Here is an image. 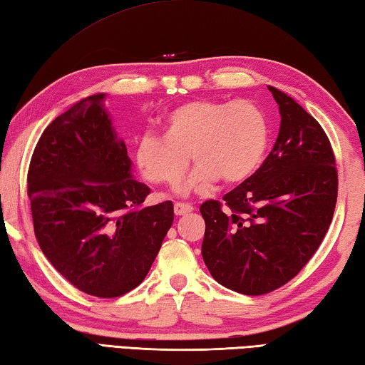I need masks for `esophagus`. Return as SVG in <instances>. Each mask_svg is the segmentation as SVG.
Here are the masks:
<instances>
[{
	"label": "esophagus",
	"instance_id": "34e87169",
	"mask_svg": "<svg viewBox=\"0 0 365 365\" xmlns=\"http://www.w3.org/2000/svg\"><path fill=\"white\" fill-rule=\"evenodd\" d=\"M193 210V205L188 204V202H175L174 204V212L175 215H185L188 214V212Z\"/></svg>",
	"mask_w": 365,
	"mask_h": 365
}]
</instances>
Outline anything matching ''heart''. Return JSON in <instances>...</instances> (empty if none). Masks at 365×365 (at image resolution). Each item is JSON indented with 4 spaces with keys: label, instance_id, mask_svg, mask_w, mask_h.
<instances>
[{
    "label": "heart",
    "instance_id": "heart-1",
    "mask_svg": "<svg viewBox=\"0 0 365 365\" xmlns=\"http://www.w3.org/2000/svg\"><path fill=\"white\" fill-rule=\"evenodd\" d=\"M161 135H143L135 148V164L151 185L177 187L190 165L197 168L183 187L237 183L260 168L269 143L264 111L250 101H193L170 110L161 121Z\"/></svg>",
    "mask_w": 365,
    "mask_h": 365
}]
</instances>
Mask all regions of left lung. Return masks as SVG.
I'll list each match as a JSON object with an SVG mask.
<instances>
[{"label":"left lung","instance_id":"1","mask_svg":"<svg viewBox=\"0 0 365 365\" xmlns=\"http://www.w3.org/2000/svg\"><path fill=\"white\" fill-rule=\"evenodd\" d=\"M268 89L281 115L273 150L222 202L200 207L205 267L218 284L244 295L273 292L300 273L327 233L339 193L321 124L292 97Z\"/></svg>","mask_w":365,"mask_h":365}]
</instances>
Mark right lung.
Here are the masks:
<instances>
[{
    "mask_svg": "<svg viewBox=\"0 0 365 365\" xmlns=\"http://www.w3.org/2000/svg\"><path fill=\"white\" fill-rule=\"evenodd\" d=\"M96 94L57 116L29 168L33 228L43 254L88 295L115 298L140 284L174 222V204L143 205L147 185Z\"/></svg>",
    "mask_w": 365,
    "mask_h": 365,
    "instance_id": "add662e5",
    "label": "right lung"
}]
</instances>
